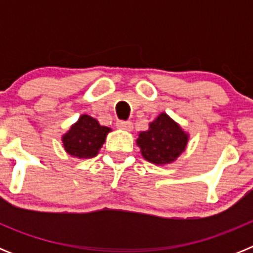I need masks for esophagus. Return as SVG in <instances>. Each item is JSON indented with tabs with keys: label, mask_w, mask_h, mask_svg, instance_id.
<instances>
[{
	"label": "esophagus",
	"mask_w": 253,
	"mask_h": 253,
	"mask_svg": "<svg viewBox=\"0 0 253 253\" xmlns=\"http://www.w3.org/2000/svg\"><path fill=\"white\" fill-rule=\"evenodd\" d=\"M116 126L120 129H125V130H131L133 123L129 122V120H119V122H116Z\"/></svg>",
	"instance_id": "1"
}]
</instances>
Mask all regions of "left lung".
Listing matches in <instances>:
<instances>
[{
	"label": "left lung",
	"instance_id": "left-lung-1",
	"mask_svg": "<svg viewBox=\"0 0 253 253\" xmlns=\"http://www.w3.org/2000/svg\"><path fill=\"white\" fill-rule=\"evenodd\" d=\"M143 157L156 165L171 163L185 151L187 135L167 114H161L149 124L147 131H140L137 139Z\"/></svg>",
	"mask_w": 253,
	"mask_h": 253
}]
</instances>
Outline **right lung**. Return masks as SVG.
I'll return each mask as SVG.
<instances>
[{"mask_svg": "<svg viewBox=\"0 0 253 253\" xmlns=\"http://www.w3.org/2000/svg\"><path fill=\"white\" fill-rule=\"evenodd\" d=\"M110 128L101 126L99 122L88 115H82L69 131L64 134L63 144L67 153L77 158L95 157L105 143Z\"/></svg>", "mask_w": 253, "mask_h": 253, "instance_id": "add662e5", "label": "right lung"}]
</instances>
